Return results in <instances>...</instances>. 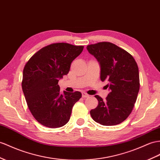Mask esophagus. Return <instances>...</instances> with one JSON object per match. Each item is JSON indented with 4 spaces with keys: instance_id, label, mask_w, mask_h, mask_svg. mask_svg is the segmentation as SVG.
I'll use <instances>...</instances> for the list:
<instances>
[{
    "instance_id": "1",
    "label": "esophagus",
    "mask_w": 160,
    "mask_h": 160,
    "mask_svg": "<svg viewBox=\"0 0 160 160\" xmlns=\"http://www.w3.org/2000/svg\"><path fill=\"white\" fill-rule=\"evenodd\" d=\"M82 96L83 98H87V97H89V95H88V94H87L86 92H84L82 93Z\"/></svg>"
}]
</instances>
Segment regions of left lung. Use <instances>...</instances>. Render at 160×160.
I'll use <instances>...</instances> for the list:
<instances>
[{"mask_svg": "<svg viewBox=\"0 0 160 160\" xmlns=\"http://www.w3.org/2000/svg\"><path fill=\"white\" fill-rule=\"evenodd\" d=\"M100 65L101 80L110 91L105 101L99 95L97 107L90 113L96 122L114 126L124 121L132 112L140 87L138 68L133 57L111 42L87 47Z\"/></svg>", "mask_w": 160, "mask_h": 160, "instance_id": "obj_1", "label": "left lung"}]
</instances>
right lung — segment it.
<instances>
[{
    "label": "right lung",
    "instance_id": "right-lung-1",
    "mask_svg": "<svg viewBox=\"0 0 160 160\" xmlns=\"http://www.w3.org/2000/svg\"><path fill=\"white\" fill-rule=\"evenodd\" d=\"M83 48L63 42L52 44L36 52L24 67L23 92L30 111L42 125L55 128L69 122L82 93H61L58 82L68 74L72 62Z\"/></svg>",
    "mask_w": 160,
    "mask_h": 160
}]
</instances>
